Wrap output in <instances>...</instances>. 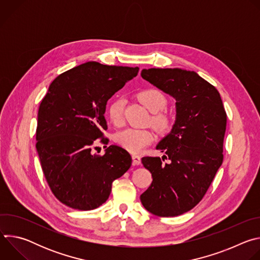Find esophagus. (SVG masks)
Segmentation results:
<instances>
[{
	"label": "esophagus",
	"mask_w": 260,
	"mask_h": 260,
	"mask_svg": "<svg viewBox=\"0 0 260 260\" xmlns=\"http://www.w3.org/2000/svg\"><path fill=\"white\" fill-rule=\"evenodd\" d=\"M133 164H134V166L141 165V156L137 155V154H134L133 155Z\"/></svg>",
	"instance_id": "34e87169"
}]
</instances>
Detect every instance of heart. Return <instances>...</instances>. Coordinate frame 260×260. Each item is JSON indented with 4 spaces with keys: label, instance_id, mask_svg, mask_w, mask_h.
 <instances>
[{
    "label": "heart",
    "instance_id": "b5f03b06",
    "mask_svg": "<svg viewBox=\"0 0 260 260\" xmlns=\"http://www.w3.org/2000/svg\"><path fill=\"white\" fill-rule=\"evenodd\" d=\"M138 99L150 112L154 113L151 116L152 125L159 133H168L173 124L172 119L169 115L159 113V111L164 110L167 106L166 96L157 89L148 88L140 91ZM123 104L124 102L121 98H115L107 106V116L110 122L115 126H120L123 123ZM114 140L120 147L136 153L150 145L154 140V135L148 129L126 128L117 133Z\"/></svg>",
    "mask_w": 260,
    "mask_h": 260
}]
</instances>
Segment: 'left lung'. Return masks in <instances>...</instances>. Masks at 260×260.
Here are the masks:
<instances>
[{
	"instance_id": "left-lung-1",
	"label": "left lung",
	"mask_w": 260,
	"mask_h": 260,
	"mask_svg": "<svg viewBox=\"0 0 260 260\" xmlns=\"http://www.w3.org/2000/svg\"><path fill=\"white\" fill-rule=\"evenodd\" d=\"M143 79L176 100V121L143 166L152 183L141 194L144 208L159 217H175L193 209L204 198L223 161L226 112L218 90L193 71L144 69Z\"/></svg>"
}]
</instances>
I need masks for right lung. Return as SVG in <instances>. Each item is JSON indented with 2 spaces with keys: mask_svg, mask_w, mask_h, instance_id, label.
Returning a JSON list of instances; mask_svg holds the SVG:
<instances>
[{
  "mask_svg": "<svg viewBox=\"0 0 260 260\" xmlns=\"http://www.w3.org/2000/svg\"><path fill=\"white\" fill-rule=\"evenodd\" d=\"M139 68L88 61L63 72L50 84L38 111L36 148L54 197L76 210L99 208L114 180L132 166L123 148L109 146L92 153L96 140L108 144L105 111L108 100L138 75Z\"/></svg>",
  "mask_w": 260,
  "mask_h": 260,
  "instance_id": "1",
  "label": "right lung"
}]
</instances>
